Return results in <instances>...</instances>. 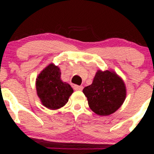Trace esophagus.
<instances>
[{
  "mask_svg": "<svg viewBox=\"0 0 154 154\" xmlns=\"http://www.w3.org/2000/svg\"><path fill=\"white\" fill-rule=\"evenodd\" d=\"M73 87H74V89L75 91H82L83 88V87L82 86H77V85H74Z\"/></svg>",
  "mask_w": 154,
  "mask_h": 154,
  "instance_id": "34e87169",
  "label": "esophagus"
}]
</instances>
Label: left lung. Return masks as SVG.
<instances>
[{
	"instance_id": "8db88e82",
	"label": "left lung",
	"mask_w": 154,
	"mask_h": 154,
	"mask_svg": "<svg viewBox=\"0 0 154 154\" xmlns=\"http://www.w3.org/2000/svg\"><path fill=\"white\" fill-rule=\"evenodd\" d=\"M88 106L95 114L109 116L117 111L125 102V83L112 70H98L90 86L83 90Z\"/></svg>"
}]
</instances>
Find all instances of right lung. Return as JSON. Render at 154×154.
I'll return each instance as SVG.
<instances>
[{"mask_svg": "<svg viewBox=\"0 0 154 154\" xmlns=\"http://www.w3.org/2000/svg\"><path fill=\"white\" fill-rule=\"evenodd\" d=\"M35 88L42 104L52 110L64 106L74 92L71 86L61 80V71L54 63L40 72L35 80Z\"/></svg>", "mask_w": 154, "mask_h": 154, "instance_id": "obj_1", "label": "right lung"}]
</instances>
